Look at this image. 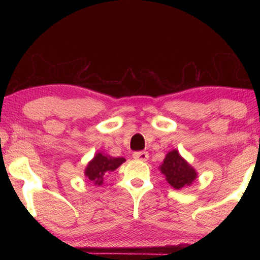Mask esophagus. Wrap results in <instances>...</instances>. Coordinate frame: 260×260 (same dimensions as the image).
I'll return each instance as SVG.
<instances>
[{
    "instance_id": "1",
    "label": "esophagus",
    "mask_w": 260,
    "mask_h": 260,
    "mask_svg": "<svg viewBox=\"0 0 260 260\" xmlns=\"http://www.w3.org/2000/svg\"><path fill=\"white\" fill-rule=\"evenodd\" d=\"M133 157L135 159L141 160V161H147L149 158V153L147 151H138L133 153Z\"/></svg>"
}]
</instances>
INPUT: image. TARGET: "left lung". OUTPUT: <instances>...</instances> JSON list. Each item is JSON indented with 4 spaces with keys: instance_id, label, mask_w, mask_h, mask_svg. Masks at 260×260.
Returning <instances> with one entry per match:
<instances>
[{
    "instance_id": "obj_1",
    "label": "left lung",
    "mask_w": 260,
    "mask_h": 260,
    "mask_svg": "<svg viewBox=\"0 0 260 260\" xmlns=\"http://www.w3.org/2000/svg\"><path fill=\"white\" fill-rule=\"evenodd\" d=\"M158 169L161 174H164L166 181L178 190L191 186L197 178L196 170L180 155L177 149L166 153Z\"/></svg>"
}]
</instances>
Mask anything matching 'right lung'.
Segmentation results:
<instances>
[{
	"label": "right lung",
	"instance_id": "add662e5",
	"mask_svg": "<svg viewBox=\"0 0 260 260\" xmlns=\"http://www.w3.org/2000/svg\"><path fill=\"white\" fill-rule=\"evenodd\" d=\"M124 161H126L124 157H111L100 151L87 164L85 169V177L93 182L95 186H102L104 175L117 170Z\"/></svg>",
	"mask_w": 260,
	"mask_h": 260
}]
</instances>
